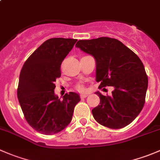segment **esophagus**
<instances>
[{
    "label": "esophagus",
    "instance_id": "obj_1",
    "mask_svg": "<svg viewBox=\"0 0 160 160\" xmlns=\"http://www.w3.org/2000/svg\"><path fill=\"white\" fill-rule=\"evenodd\" d=\"M88 96V94H81L80 95V98H82V99H83V98H86Z\"/></svg>",
    "mask_w": 160,
    "mask_h": 160
}]
</instances>
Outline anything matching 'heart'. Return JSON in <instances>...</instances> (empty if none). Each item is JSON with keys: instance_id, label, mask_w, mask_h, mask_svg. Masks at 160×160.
Returning a JSON list of instances; mask_svg holds the SVG:
<instances>
[{"instance_id": "obj_1", "label": "heart", "mask_w": 160, "mask_h": 160, "mask_svg": "<svg viewBox=\"0 0 160 160\" xmlns=\"http://www.w3.org/2000/svg\"><path fill=\"white\" fill-rule=\"evenodd\" d=\"M76 89H77V90H78V91H83V90H84V87L83 86V85H81V84H79V85H77V87H76Z\"/></svg>"}]
</instances>
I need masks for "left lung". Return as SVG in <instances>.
Wrapping results in <instances>:
<instances>
[{"instance_id": "8db88e82", "label": "left lung", "mask_w": 160, "mask_h": 160, "mask_svg": "<svg viewBox=\"0 0 160 160\" xmlns=\"http://www.w3.org/2000/svg\"><path fill=\"white\" fill-rule=\"evenodd\" d=\"M76 47L95 59L99 88H114L111 96L96 92L100 104L92 110L95 120L112 129L129 125L141 112L147 91L148 77L141 59L120 41L108 37L80 40Z\"/></svg>"}]
</instances>
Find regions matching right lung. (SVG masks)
<instances>
[{"label": "right lung", "instance_id": "obj_1", "mask_svg": "<svg viewBox=\"0 0 160 160\" xmlns=\"http://www.w3.org/2000/svg\"><path fill=\"white\" fill-rule=\"evenodd\" d=\"M77 39L53 38L38 48L22 67L18 98L27 122L44 135H54L70 123L76 104L80 101L75 92L61 101L55 94V81L61 76L60 66Z\"/></svg>", "mask_w": 160, "mask_h": 160}]
</instances>
